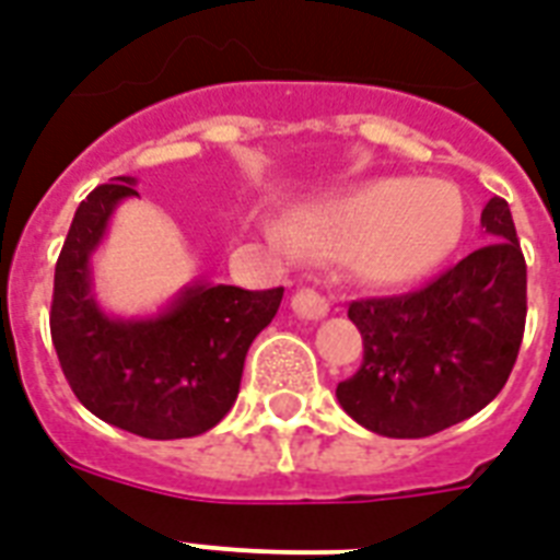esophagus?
Masks as SVG:
<instances>
[{
  "label": "esophagus",
  "mask_w": 560,
  "mask_h": 560,
  "mask_svg": "<svg viewBox=\"0 0 560 560\" xmlns=\"http://www.w3.org/2000/svg\"><path fill=\"white\" fill-rule=\"evenodd\" d=\"M290 307H293V313L299 316V319H325L327 316V302L325 295H319L316 290H295L293 299H290Z\"/></svg>",
  "instance_id": "34e87169"
}]
</instances>
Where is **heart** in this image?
<instances>
[{
    "label": "heart",
    "mask_w": 560,
    "mask_h": 560,
    "mask_svg": "<svg viewBox=\"0 0 560 560\" xmlns=\"http://www.w3.org/2000/svg\"><path fill=\"white\" fill-rule=\"evenodd\" d=\"M463 221V198L452 184L385 175L304 203L281 235L304 253L345 256L368 284L399 288L452 256Z\"/></svg>",
    "instance_id": "heart-1"
}]
</instances>
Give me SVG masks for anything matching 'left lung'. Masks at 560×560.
Masks as SVG:
<instances>
[{
    "label": "left lung",
    "instance_id": "obj_1",
    "mask_svg": "<svg viewBox=\"0 0 560 560\" xmlns=\"http://www.w3.org/2000/svg\"><path fill=\"white\" fill-rule=\"evenodd\" d=\"M480 226L492 241L429 288L348 307L365 357L336 399L362 429L429 438L475 417L506 385L524 339L526 261L503 198H489Z\"/></svg>",
    "mask_w": 560,
    "mask_h": 560
}]
</instances>
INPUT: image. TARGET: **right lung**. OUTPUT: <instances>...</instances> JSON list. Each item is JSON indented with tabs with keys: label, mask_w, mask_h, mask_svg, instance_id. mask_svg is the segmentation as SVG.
<instances>
[{
	"label": "right lung",
	"mask_w": 560,
	"mask_h": 560,
	"mask_svg": "<svg viewBox=\"0 0 560 560\" xmlns=\"http://www.w3.org/2000/svg\"><path fill=\"white\" fill-rule=\"evenodd\" d=\"M135 177L97 186L74 212L54 270L51 339L77 399L108 425L149 440L198 438L238 397L249 345L272 322L284 288L192 281L149 316H117L94 293L97 253Z\"/></svg>",
	"instance_id": "right-lung-1"
}]
</instances>
